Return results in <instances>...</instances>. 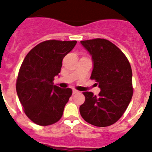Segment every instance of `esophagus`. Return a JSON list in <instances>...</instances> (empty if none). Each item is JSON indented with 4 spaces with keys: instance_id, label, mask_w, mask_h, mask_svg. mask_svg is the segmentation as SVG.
<instances>
[{
    "instance_id": "obj_1",
    "label": "esophagus",
    "mask_w": 152,
    "mask_h": 152,
    "mask_svg": "<svg viewBox=\"0 0 152 152\" xmlns=\"http://www.w3.org/2000/svg\"><path fill=\"white\" fill-rule=\"evenodd\" d=\"M79 91H77V90H75L74 89L73 91H72V93H73V94H77V93H78Z\"/></svg>"
}]
</instances>
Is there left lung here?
<instances>
[{
  "mask_svg": "<svg viewBox=\"0 0 152 152\" xmlns=\"http://www.w3.org/2000/svg\"><path fill=\"white\" fill-rule=\"evenodd\" d=\"M92 57L91 78L100 88L99 95L85 91L80 113L86 122L99 127L113 125L119 119L132 97V72L123 52L104 39L80 41ZM96 84V85H97Z\"/></svg>",
  "mask_w": 152,
  "mask_h": 152,
  "instance_id": "1",
  "label": "left lung"
}]
</instances>
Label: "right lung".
<instances>
[{"instance_id":"1","label":"right lung","mask_w":152,"mask_h":152,"mask_svg":"<svg viewBox=\"0 0 152 152\" xmlns=\"http://www.w3.org/2000/svg\"><path fill=\"white\" fill-rule=\"evenodd\" d=\"M77 41L47 40L31 49L19 71L16 89L23 110L31 121L49 126L61 119L72 94L71 88L53 84L61 72L62 60Z\"/></svg>"}]
</instances>
